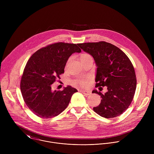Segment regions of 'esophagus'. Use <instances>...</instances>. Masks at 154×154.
Segmentation results:
<instances>
[{"mask_svg": "<svg viewBox=\"0 0 154 154\" xmlns=\"http://www.w3.org/2000/svg\"><path fill=\"white\" fill-rule=\"evenodd\" d=\"M81 92L83 93L85 95H90V94H91V92H90V91H84V90L81 91Z\"/></svg>", "mask_w": 154, "mask_h": 154, "instance_id": "1", "label": "esophagus"}]
</instances>
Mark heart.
<instances>
[{
    "mask_svg": "<svg viewBox=\"0 0 154 154\" xmlns=\"http://www.w3.org/2000/svg\"><path fill=\"white\" fill-rule=\"evenodd\" d=\"M89 59H92V57L88 53H84L81 54V55H80V60H81V62L84 61V60ZM76 82L77 84H79L82 87H86L87 85L88 81H87V79H78L76 81Z\"/></svg>",
    "mask_w": 154,
    "mask_h": 154,
    "instance_id": "heart-1",
    "label": "heart"
}]
</instances>
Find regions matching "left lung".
I'll return each instance as SVG.
<instances>
[{"label": "left lung", "instance_id": "8db88e82", "mask_svg": "<svg viewBox=\"0 0 154 154\" xmlns=\"http://www.w3.org/2000/svg\"><path fill=\"white\" fill-rule=\"evenodd\" d=\"M91 55L97 66L95 87H107L101 103L93 110L101 117L110 119L121 115L132 103L136 88V78L132 62L119 48L105 42L78 44Z\"/></svg>", "mask_w": 154, "mask_h": 154}]
</instances>
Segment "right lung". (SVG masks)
<instances>
[{"label":"right lung","instance_id":"1","mask_svg":"<svg viewBox=\"0 0 154 154\" xmlns=\"http://www.w3.org/2000/svg\"><path fill=\"white\" fill-rule=\"evenodd\" d=\"M78 44L57 43L34 53L25 67L21 91L27 107L37 116L48 119L57 116L67 107L77 89L68 85L62 91H52L51 84L64 73L69 57L81 53Z\"/></svg>","mask_w":154,"mask_h":154}]
</instances>
